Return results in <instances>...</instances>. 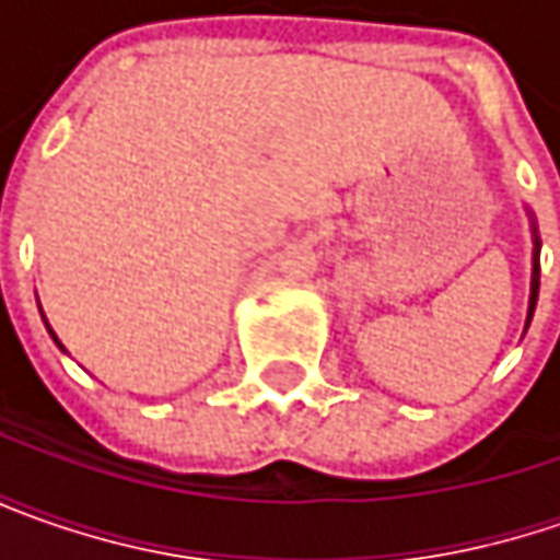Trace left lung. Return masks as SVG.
Segmentation results:
<instances>
[{
  "mask_svg": "<svg viewBox=\"0 0 560 560\" xmlns=\"http://www.w3.org/2000/svg\"><path fill=\"white\" fill-rule=\"evenodd\" d=\"M536 299H539V248H536V258H533V292H529L527 324L533 320V308H536Z\"/></svg>",
  "mask_w": 560,
  "mask_h": 560,
  "instance_id": "8db88e82",
  "label": "left lung"
}]
</instances>
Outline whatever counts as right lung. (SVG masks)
Returning a JSON list of instances; mask_svg holds the SVG:
<instances>
[{
  "instance_id": "obj_1",
  "label": "right lung",
  "mask_w": 560,
  "mask_h": 560,
  "mask_svg": "<svg viewBox=\"0 0 560 560\" xmlns=\"http://www.w3.org/2000/svg\"><path fill=\"white\" fill-rule=\"evenodd\" d=\"M49 334H52V330H49ZM52 339H55V342H58V336H55V334H52ZM58 346H61V342H58Z\"/></svg>"
}]
</instances>
